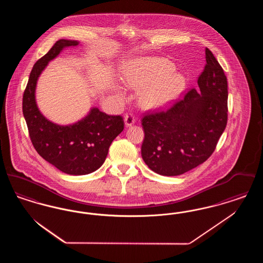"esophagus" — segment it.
<instances>
[{
  "label": "esophagus",
  "mask_w": 263,
  "mask_h": 263,
  "mask_svg": "<svg viewBox=\"0 0 263 263\" xmlns=\"http://www.w3.org/2000/svg\"><path fill=\"white\" fill-rule=\"evenodd\" d=\"M126 127H130L135 123V117L133 114H127L124 118Z\"/></svg>",
  "instance_id": "obj_1"
}]
</instances>
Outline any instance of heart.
<instances>
[{"mask_svg":"<svg viewBox=\"0 0 263 263\" xmlns=\"http://www.w3.org/2000/svg\"><path fill=\"white\" fill-rule=\"evenodd\" d=\"M175 69V64L165 58H141L127 70L126 83L142 90L140 102L144 108H163L177 100L186 86L185 77Z\"/></svg>","mask_w":263,"mask_h":263,"instance_id":"b5f03b06","label":"heart"}]
</instances>
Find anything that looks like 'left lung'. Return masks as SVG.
Returning a JSON list of instances; mask_svg holds the SVG:
<instances>
[{
  "label": "left lung",
  "instance_id": "left-lung-1",
  "mask_svg": "<svg viewBox=\"0 0 263 263\" xmlns=\"http://www.w3.org/2000/svg\"><path fill=\"white\" fill-rule=\"evenodd\" d=\"M205 58L198 90L192 88L166 111L147 114L142 119V158L159 175H183L207 161L225 130L227 77L208 48Z\"/></svg>",
  "mask_w": 263,
  "mask_h": 263
}]
</instances>
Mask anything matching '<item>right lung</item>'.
<instances>
[{
    "mask_svg": "<svg viewBox=\"0 0 263 263\" xmlns=\"http://www.w3.org/2000/svg\"><path fill=\"white\" fill-rule=\"evenodd\" d=\"M78 45L80 41L60 39L34 64L23 98V112L38 154L62 173L84 175L96 172L104 163L113 140L124 129L123 118L91 107L78 122L59 125L41 113L35 99L38 78L48 63L65 48Z\"/></svg>",
    "mask_w": 263,
    "mask_h": 263,
    "instance_id": "right-lung-1",
    "label": "right lung"
}]
</instances>
